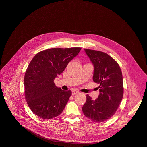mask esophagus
<instances>
[{
  "label": "esophagus",
  "instance_id": "esophagus-1",
  "mask_svg": "<svg viewBox=\"0 0 147 147\" xmlns=\"http://www.w3.org/2000/svg\"><path fill=\"white\" fill-rule=\"evenodd\" d=\"M80 93L79 91L74 90H73L72 92V94L73 96H74V95H75V94H78V93Z\"/></svg>",
  "mask_w": 147,
  "mask_h": 147
}]
</instances>
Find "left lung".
Here are the masks:
<instances>
[{
  "label": "left lung",
  "instance_id": "left-lung-1",
  "mask_svg": "<svg viewBox=\"0 0 147 147\" xmlns=\"http://www.w3.org/2000/svg\"><path fill=\"white\" fill-rule=\"evenodd\" d=\"M94 65L93 81L99 84L100 94L93 100L87 94L82 110L84 114L96 123L105 121L113 117L122 100L123 75L118 63L108 54L84 49Z\"/></svg>",
  "mask_w": 147,
  "mask_h": 147
}]
</instances>
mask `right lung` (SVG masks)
<instances>
[{"instance_id": "add662e5", "label": "right lung", "mask_w": 147, "mask_h": 147, "mask_svg": "<svg viewBox=\"0 0 147 147\" xmlns=\"http://www.w3.org/2000/svg\"><path fill=\"white\" fill-rule=\"evenodd\" d=\"M81 50L80 47L47 49L32 59L24 82L25 99L34 114L43 119H51L62 113L72 92L57 87L54 80Z\"/></svg>"}]
</instances>
